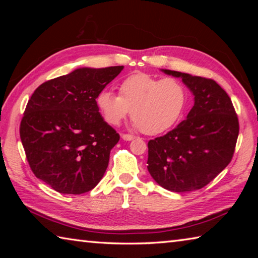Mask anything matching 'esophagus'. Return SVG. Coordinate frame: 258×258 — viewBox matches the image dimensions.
Returning <instances> with one entry per match:
<instances>
[{
    "label": "esophagus",
    "instance_id": "esophagus-1",
    "mask_svg": "<svg viewBox=\"0 0 258 258\" xmlns=\"http://www.w3.org/2000/svg\"><path fill=\"white\" fill-rule=\"evenodd\" d=\"M121 139H123L124 141H132L134 137H133V135H131V134H123V135H121Z\"/></svg>",
    "mask_w": 258,
    "mask_h": 258
}]
</instances>
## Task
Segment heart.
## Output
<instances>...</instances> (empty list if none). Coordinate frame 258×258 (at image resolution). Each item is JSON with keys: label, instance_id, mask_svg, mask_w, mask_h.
<instances>
[{"label": "heart", "instance_id": "b5f03b06", "mask_svg": "<svg viewBox=\"0 0 258 258\" xmlns=\"http://www.w3.org/2000/svg\"><path fill=\"white\" fill-rule=\"evenodd\" d=\"M187 90L177 78H158L134 74L119 84V95L103 90L98 94L97 106L103 118L118 125L132 110L133 126L149 135L174 127L184 115Z\"/></svg>", "mask_w": 258, "mask_h": 258}]
</instances>
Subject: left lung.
<instances>
[{"label":"left lung","instance_id":"1","mask_svg":"<svg viewBox=\"0 0 258 258\" xmlns=\"http://www.w3.org/2000/svg\"><path fill=\"white\" fill-rule=\"evenodd\" d=\"M181 78L195 104L175 128L148 142V171L164 189L189 192L214 180L232 159L239 121L232 101L215 81L168 69Z\"/></svg>","mask_w":258,"mask_h":258}]
</instances>
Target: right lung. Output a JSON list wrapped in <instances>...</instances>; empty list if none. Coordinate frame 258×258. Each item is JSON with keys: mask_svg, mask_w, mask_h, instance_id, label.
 Instances as JSON below:
<instances>
[{"mask_svg": "<svg viewBox=\"0 0 258 258\" xmlns=\"http://www.w3.org/2000/svg\"><path fill=\"white\" fill-rule=\"evenodd\" d=\"M124 66L77 68L35 90L20 139L37 178L66 195L92 190L103 177L119 135L103 120L98 94Z\"/></svg>", "mask_w": 258, "mask_h": 258, "instance_id": "1", "label": "right lung"}]
</instances>
